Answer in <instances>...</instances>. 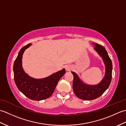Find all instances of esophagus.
<instances>
[{
    "instance_id": "1",
    "label": "esophagus",
    "mask_w": 126,
    "mask_h": 126,
    "mask_svg": "<svg viewBox=\"0 0 126 126\" xmlns=\"http://www.w3.org/2000/svg\"><path fill=\"white\" fill-rule=\"evenodd\" d=\"M65 69L66 71H70L72 69V67L70 65H66L65 67Z\"/></svg>"
}]
</instances>
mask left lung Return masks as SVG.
Returning a JSON list of instances; mask_svg holds the SVG:
<instances>
[{"mask_svg": "<svg viewBox=\"0 0 126 126\" xmlns=\"http://www.w3.org/2000/svg\"><path fill=\"white\" fill-rule=\"evenodd\" d=\"M94 49L102 58L106 67L105 75L103 79L96 85H88L84 83L74 72L71 73L74 76L73 88L75 94L77 97L84 100H92L100 97L108 89L110 84L112 77V62L107 52L103 46L96 43Z\"/></svg>", "mask_w": 126, "mask_h": 126, "instance_id": "8db88e82", "label": "left lung"}]
</instances>
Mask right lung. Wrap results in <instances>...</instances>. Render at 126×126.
Instances as JSON below:
<instances>
[{
  "mask_svg": "<svg viewBox=\"0 0 126 126\" xmlns=\"http://www.w3.org/2000/svg\"><path fill=\"white\" fill-rule=\"evenodd\" d=\"M28 44L20 49L13 64V73L15 83L18 89L24 95L32 100L41 101L50 97L59 80L65 73V69L51 75L42 79L30 77L22 67V57L25 49L31 46Z\"/></svg>",
  "mask_w": 126,
  "mask_h": 126,
  "instance_id": "right-lung-1",
  "label": "right lung"
}]
</instances>
